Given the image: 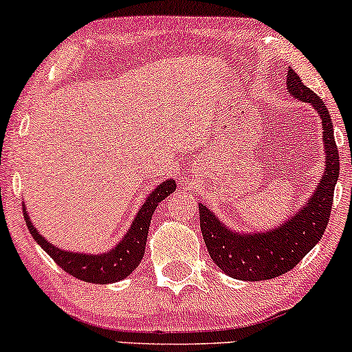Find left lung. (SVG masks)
Returning a JSON list of instances; mask_svg holds the SVG:
<instances>
[{
    "mask_svg": "<svg viewBox=\"0 0 352 352\" xmlns=\"http://www.w3.org/2000/svg\"><path fill=\"white\" fill-rule=\"evenodd\" d=\"M286 84L293 98L309 102L321 116L326 168L321 184L306 207L272 232L253 235L235 233L225 227L205 205L199 204L201 235L210 256L221 272L236 280L263 281L292 272L321 240L333 208L334 185L339 177V152L329 111L322 99L306 87L293 69L288 71Z\"/></svg>",
    "mask_w": 352,
    "mask_h": 352,
    "instance_id": "1",
    "label": "left lung"
}]
</instances>
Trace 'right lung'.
<instances>
[{"label":"right lung","mask_w":352,"mask_h":352,"mask_svg":"<svg viewBox=\"0 0 352 352\" xmlns=\"http://www.w3.org/2000/svg\"><path fill=\"white\" fill-rule=\"evenodd\" d=\"M177 188L175 180H165L145 200L142 208L137 213L135 220L132 221L127 235L111 252L100 254H86V253H71L66 250L58 248L46 241V238L39 235V232L33 227L30 221L26 208L23 207L24 220H26L28 230L41 248L46 252L52 260L58 263L60 268L71 276L78 278L86 283H98V285H106V283H116L124 280L139 266L145 252V243H147L148 227L153 212L160 201L167 199L168 195Z\"/></svg>","instance_id":"right-lung-1"}]
</instances>
